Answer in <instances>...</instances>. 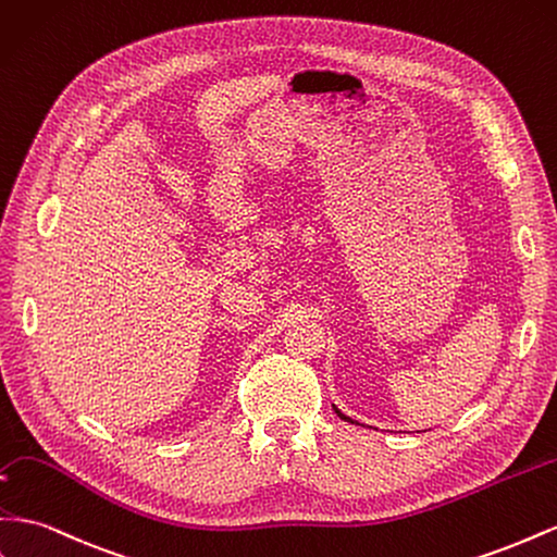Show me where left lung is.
I'll return each instance as SVG.
<instances>
[{
  "instance_id": "1",
  "label": "left lung",
  "mask_w": 557,
  "mask_h": 557,
  "mask_svg": "<svg viewBox=\"0 0 557 557\" xmlns=\"http://www.w3.org/2000/svg\"><path fill=\"white\" fill-rule=\"evenodd\" d=\"M335 412H337V414H339V417L344 419V422H351V424H358V422H354V419H351V417H347V414H342V412H339L337 408H335Z\"/></svg>"
}]
</instances>
